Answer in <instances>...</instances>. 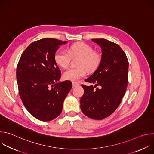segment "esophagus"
<instances>
[{"instance_id":"34e87169","label":"esophagus","mask_w":154,"mask_h":154,"mask_svg":"<svg viewBox=\"0 0 154 154\" xmlns=\"http://www.w3.org/2000/svg\"><path fill=\"white\" fill-rule=\"evenodd\" d=\"M80 83L79 82H72V86L73 87H75V86H77L78 85H79Z\"/></svg>"}]
</instances>
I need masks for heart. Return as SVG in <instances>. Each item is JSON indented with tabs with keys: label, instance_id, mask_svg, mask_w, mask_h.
<instances>
[{
	"label": "heart",
	"instance_id": "heart-1",
	"mask_svg": "<svg viewBox=\"0 0 154 154\" xmlns=\"http://www.w3.org/2000/svg\"><path fill=\"white\" fill-rule=\"evenodd\" d=\"M80 57L78 68H69L63 74L64 80L77 81L85 77L86 69L93 72L96 70L102 61L101 54L94 51V48L86 43H77L68 48V52L64 49H58L54 54V61L61 68H65L69 65L71 57Z\"/></svg>",
	"mask_w": 154,
	"mask_h": 154
}]
</instances>
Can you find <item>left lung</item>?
Returning a JSON list of instances; mask_svg holds the SVG:
<instances>
[{
	"label": "left lung",
	"instance_id": "1",
	"mask_svg": "<svg viewBox=\"0 0 154 154\" xmlns=\"http://www.w3.org/2000/svg\"><path fill=\"white\" fill-rule=\"evenodd\" d=\"M102 49V61L86 82L80 99L81 110L86 116L102 120L111 115L120 105L128 84V61L117 44L105 39H92ZM100 85L99 89L97 86Z\"/></svg>",
	"mask_w": 154,
	"mask_h": 154
}]
</instances>
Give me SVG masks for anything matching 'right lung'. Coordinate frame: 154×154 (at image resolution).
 <instances>
[{
  "mask_svg": "<svg viewBox=\"0 0 154 154\" xmlns=\"http://www.w3.org/2000/svg\"><path fill=\"white\" fill-rule=\"evenodd\" d=\"M62 41L43 38L32 42L22 54L17 66L19 94L28 112L42 121H49L61 113L64 99L72 82L56 83L61 71L54 61V54Z\"/></svg>",
  "mask_w": 154,
  "mask_h": 154,
  "instance_id": "right-lung-1",
  "label": "right lung"
}]
</instances>
